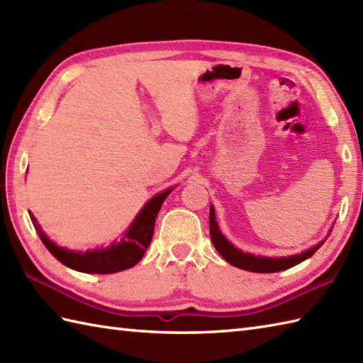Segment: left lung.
Masks as SVG:
<instances>
[{"label": "left lung", "mask_w": 363, "mask_h": 363, "mask_svg": "<svg viewBox=\"0 0 363 363\" xmlns=\"http://www.w3.org/2000/svg\"><path fill=\"white\" fill-rule=\"evenodd\" d=\"M209 228H211L212 243L215 246V250L220 252V256L226 262H229L230 265H234L240 269H246V272H252V273H277V272H284V269L295 267V265L301 264L303 260L309 259L328 238L326 237L325 240H321L320 243L312 246V248L306 250L299 254H293V256L265 257V256H256V254H251V252H243L242 250L235 248V246L230 243L220 230L218 223H217V220H215L213 206H211ZM329 234H330V230H329Z\"/></svg>", "instance_id": "left-lung-1"}]
</instances>
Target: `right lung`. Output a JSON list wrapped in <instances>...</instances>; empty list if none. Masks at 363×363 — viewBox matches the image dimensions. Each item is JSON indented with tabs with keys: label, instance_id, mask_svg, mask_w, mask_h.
<instances>
[{
	"label": "right lung",
	"instance_id": "obj_1",
	"mask_svg": "<svg viewBox=\"0 0 363 363\" xmlns=\"http://www.w3.org/2000/svg\"><path fill=\"white\" fill-rule=\"evenodd\" d=\"M173 189H167L160 194L154 195L148 203H146L142 211L137 213L134 221L130 223V226L123 233V238L120 242H113L106 248H96L89 251H72L62 248L50 240L40 225H38L37 218L29 212L30 221L37 230L38 237L43 242L54 257H56L60 264L65 267L76 269L81 273L89 274H111L118 273L123 269L133 268L142 260L145 256L146 250L151 243V238L154 234V223H156V217L160 211L162 204H164L165 198L172 194Z\"/></svg>",
	"mask_w": 363,
	"mask_h": 363
}]
</instances>
